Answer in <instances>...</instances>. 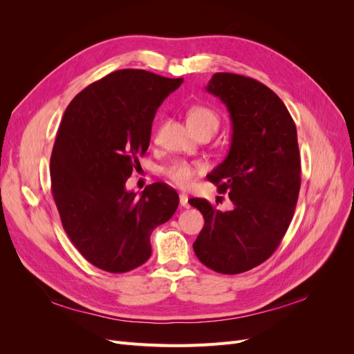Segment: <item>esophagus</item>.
Returning a JSON list of instances; mask_svg holds the SVG:
<instances>
[{
    "label": "esophagus",
    "instance_id": "1",
    "mask_svg": "<svg viewBox=\"0 0 354 354\" xmlns=\"http://www.w3.org/2000/svg\"><path fill=\"white\" fill-rule=\"evenodd\" d=\"M180 205L183 207V208H189V207H190V205H189V198H187V195L180 194Z\"/></svg>",
    "mask_w": 354,
    "mask_h": 354
}]
</instances>
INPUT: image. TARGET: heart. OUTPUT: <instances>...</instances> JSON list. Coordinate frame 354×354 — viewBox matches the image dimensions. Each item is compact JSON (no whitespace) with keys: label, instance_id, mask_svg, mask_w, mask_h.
I'll use <instances>...</instances> for the list:
<instances>
[{"label":"heart","instance_id":"obj_1","mask_svg":"<svg viewBox=\"0 0 354 354\" xmlns=\"http://www.w3.org/2000/svg\"><path fill=\"white\" fill-rule=\"evenodd\" d=\"M187 125L194 134L208 133L212 136L220 128V116L218 113L208 108V106L196 104L186 112ZM199 173H202V167L198 164H189L186 160H176L162 169V174L171 183L176 186L186 187L192 183Z\"/></svg>","mask_w":354,"mask_h":354}]
</instances>
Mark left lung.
Returning a JSON list of instances; mask_svg holds the SVG:
<instances>
[{
	"label": "left lung",
	"mask_w": 354,
	"mask_h": 354,
	"mask_svg": "<svg viewBox=\"0 0 354 354\" xmlns=\"http://www.w3.org/2000/svg\"><path fill=\"white\" fill-rule=\"evenodd\" d=\"M207 91L226 104L233 130L226 159L207 177L233 208L192 199L205 220L194 250L208 269L238 274L269 259L294 217L301 186L297 128L277 94L257 80L218 72Z\"/></svg>",
	"instance_id": "1"
}]
</instances>
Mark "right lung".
Masks as SVG:
<instances>
[{
  "mask_svg": "<svg viewBox=\"0 0 354 354\" xmlns=\"http://www.w3.org/2000/svg\"><path fill=\"white\" fill-rule=\"evenodd\" d=\"M181 82L142 69L115 71L75 95L63 115L50 159L53 198L72 243L104 272L146 263L153 229L178 207L177 192L165 183L136 198L125 181L147 151L158 108Z\"/></svg>",
  "mask_w": 354,
  "mask_h": 354,
  "instance_id": "1",
  "label": "right lung"
}]
</instances>
